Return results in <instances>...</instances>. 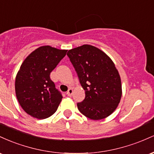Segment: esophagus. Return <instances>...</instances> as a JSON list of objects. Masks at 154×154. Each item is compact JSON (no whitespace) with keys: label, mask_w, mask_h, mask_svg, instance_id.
<instances>
[{"label":"esophagus","mask_w":154,"mask_h":154,"mask_svg":"<svg viewBox=\"0 0 154 154\" xmlns=\"http://www.w3.org/2000/svg\"><path fill=\"white\" fill-rule=\"evenodd\" d=\"M72 93H73V88H69L66 93L67 95H68V96H72Z\"/></svg>","instance_id":"34e87169"}]
</instances>
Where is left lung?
Instances as JSON below:
<instances>
[{"label":"left lung","instance_id":"left-lung-1","mask_svg":"<svg viewBox=\"0 0 154 154\" xmlns=\"http://www.w3.org/2000/svg\"><path fill=\"white\" fill-rule=\"evenodd\" d=\"M67 56L85 93L83 101L77 103L79 111L93 120L111 115L122 95L120 75L111 58L91 45L69 50Z\"/></svg>","mask_w":154,"mask_h":154}]
</instances>
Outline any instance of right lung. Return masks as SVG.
Here are the masks:
<instances>
[{
	"instance_id": "obj_1",
	"label": "right lung",
	"mask_w": 154,
	"mask_h": 154,
	"mask_svg": "<svg viewBox=\"0 0 154 154\" xmlns=\"http://www.w3.org/2000/svg\"><path fill=\"white\" fill-rule=\"evenodd\" d=\"M66 52L50 45L40 46L21 65L16 77V95L23 110L32 117L46 119L57 110L63 97L50 74Z\"/></svg>"
}]
</instances>
